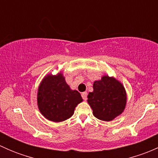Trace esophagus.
<instances>
[{
  "mask_svg": "<svg viewBox=\"0 0 158 158\" xmlns=\"http://www.w3.org/2000/svg\"><path fill=\"white\" fill-rule=\"evenodd\" d=\"M87 95H88V93L86 92H84L82 93V97L83 98V100H85V101L87 100Z\"/></svg>",
  "mask_w": 158,
  "mask_h": 158,
  "instance_id": "34e87169",
  "label": "esophagus"
}]
</instances>
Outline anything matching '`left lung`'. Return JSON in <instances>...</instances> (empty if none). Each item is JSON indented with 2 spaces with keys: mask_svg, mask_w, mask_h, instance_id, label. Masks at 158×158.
<instances>
[{
  "mask_svg": "<svg viewBox=\"0 0 158 158\" xmlns=\"http://www.w3.org/2000/svg\"><path fill=\"white\" fill-rule=\"evenodd\" d=\"M127 95L123 85L114 77L103 76L95 81L93 92L88 95V103L93 115L105 122H110L120 115L125 109Z\"/></svg>",
  "mask_w": 158,
  "mask_h": 158,
  "instance_id": "8db88e82",
  "label": "left lung"
}]
</instances>
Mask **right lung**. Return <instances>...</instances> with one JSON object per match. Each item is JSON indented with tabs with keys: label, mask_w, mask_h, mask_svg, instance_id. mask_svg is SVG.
<instances>
[{
	"label": "right lung",
	"mask_w": 158,
	"mask_h": 158,
	"mask_svg": "<svg viewBox=\"0 0 158 158\" xmlns=\"http://www.w3.org/2000/svg\"><path fill=\"white\" fill-rule=\"evenodd\" d=\"M82 102L80 93L70 89L62 73L46 76L38 89L40 111L52 122H63L71 118L77 105Z\"/></svg>",
	"instance_id": "add662e5"
}]
</instances>
